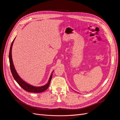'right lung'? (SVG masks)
Here are the masks:
<instances>
[{
    "label": "right lung",
    "mask_w": 120,
    "mask_h": 120,
    "mask_svg": "<svg viewBox=\"0 0 120 120\" xmlns=\"http://www.w3.org/2000/svg\"><path fill=\"white\" fill-rule=\"evenodd\" d=\"M15 39L13 40L11 44V48H10L9 50V63H10V68H11V73L12 76L14 78V79L15 81L18 82V83L21 86L23 90H25L26 91L28 92H34V93H39V92H42L46 90H47V88L49 87V84L50 83V82L52 77V73L51 75L49 80L48 81V83L46 84V85H44L43 86L40 87H35L32 86V85H30L28 83H26L25 81H24L22 78H20V77L19 76V75L17 73L16 70L15 69V68L13 65L12 59V56H11V49H12V46L13 42H14Z\"/></svg>",
    "instance_id": "1"
}]
</instances>
